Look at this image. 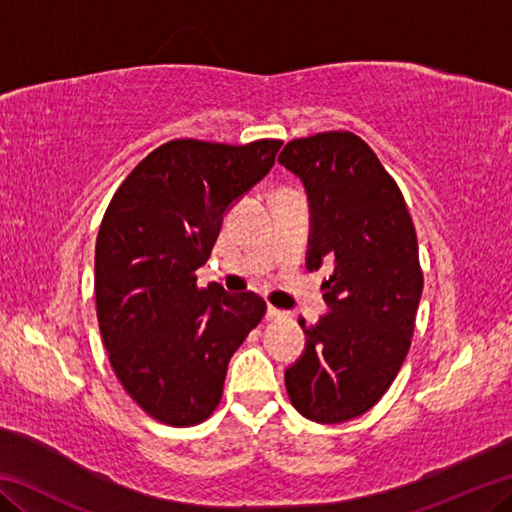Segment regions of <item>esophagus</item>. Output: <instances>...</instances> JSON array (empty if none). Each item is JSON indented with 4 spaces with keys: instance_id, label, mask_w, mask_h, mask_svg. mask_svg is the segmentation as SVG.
Masks as SVG:
<instances>
[{
    "instance_id": "34e87169",
    "label": "esophagus",
    "mask_w": 512,
    "mask_h": 512,
    "mask_svg": "<svg viewBox=\"0 0 512 512\" xmlns=\"http://www.w3.org/2000/svg\"><path fill=\"white\" fill-rule=\"evenodd\" d=\"M284 316H287V311H282V309H277L273 305H268V309H266V318L268 320H277V318H284Z\"/></svg>"
}]
</instances>
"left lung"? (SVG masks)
I'll use <instances>...</instances> for the list:
<instances>
[{
  "instance_id": "left-lung-1",
  "label": "left lung",
  "mask_w": 512,
  "mask_h": 512,
  "mask_svg": "<svg viewBox=\"0 0 512 512\" xmlns=\"http://www.w3.org/2000/svg\"><path fill=\"white\" fill-rule=\"evenodd\" d=\"M277 162L305 183L311 210L307 268L332 264L329 314L307 327L305 354L284 372L307 420L339 424L372 409L411 348L422 296L418 237L400 187L350 131L298 137Z\"/></svg>"
}]
</instances>
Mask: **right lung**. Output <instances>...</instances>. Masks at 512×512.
<instances>
[{
  "mask_svg": "<svg viewBox=\"0 0 512 512\" xmlns=\"http://www.w3.org/2000/svg\"><path fill=\"white\" fill-rule=\"evenodd\" d=\"M282 140H171L128 173L103 214L94 296L124 391L153 420L194 427L223 395L230 357L266 314L253 291L198 287L223 214L271 171Z\"/></svg>",
  "mask_w": 512,
  "mask_h": 512,
  "instance_id": "add662e5",
  "label": "right lung"
}]
</instances>
